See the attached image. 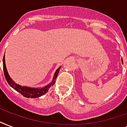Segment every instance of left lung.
<instances>
[{
    "label": "left lung",
    "mask_w": 127,
    "mask_h": 127,
    "mask_svg": "<svg viewBox=\"0 0 127 127\" xmlns=\"http://www.w3.org/2000/svg\"><path fill=\"white\" fill-rule=\"evenodd\" d=\"M121 61H122V63L123 64V59H121Z\"/></svg>",
    "instance_id": "left-lung-1"
}]
</instances>
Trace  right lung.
<instances>
[{
  "label": "right lung",
  "instance_id": "right-lung-1",
  "mask_svg": "<svg viewBox=\"0 0 127 127\" xmlns=\"http://www.w3.org/2000/svg\"><path fill=\"white\" fill-rule=\"evenodd\" d=\"M61 66H60L57 70H56L55 73L54 74L53 78V80L49 84L43 87V88H30V87L27 86H22L18 84L15 83L13 81L12 79L10 77L8 71H7L6 67V64H5V59L4 55L3 57V70H4V74L5 78L8 84L12 88H14L15 90L20 93L21 94L23 95L24 96L26 97H28V98H36L41 97V95H44L47 92L50 87L53 86L54 84L55 83V80L58 76V74L59 72L60 68Z\"/></svg>",
  "mask_w": 127,
  "mask_h": 127
}]
</instances>
